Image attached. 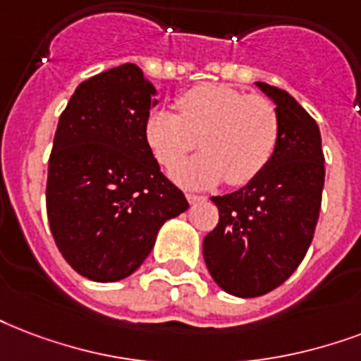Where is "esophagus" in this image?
Segmentation results:
<instances>
[{"label": "esophagus", "instance_id": "obj_1", "mask_svg": "<svg viewBox=\"0 0 361 361\" xmlns=\"http://www.w3.org/2000/svg\"><path fill=\"white\" fill-rule=\"evenodd\" d=\"M185 197H187V200L191 202V204H195V202H202V200H206V197H202V195H195V192H187Z\"/></svg>", "mask_w": 361, "mask_h": 361}]
</instances>
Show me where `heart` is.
Segmentation results:
<instances>
[{"instance_id": "b5f03b06", "label": "heart", "mask_w": 361, "mask_h": 361, "mask_svg": "<svg viewBox=\"0 0 361 361\" xmlns=\"http://www.w3.org/2000/svg\"><path fill=\"white\" fill-rule=\"evenodd\" d=\"M178 115L151 111L145 140L166 170L176 169L195 147L204 149L174 172L183 185L210 187L227 181L242 187L271 162L280 137L276 107L263 94L217 82H202L176 98Z\"/></svg>"}]
</instances>
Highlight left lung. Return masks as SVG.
<instances>
[{
    "label": "left lung",
    "mask_w": 361,
    "mask_h": 361,
    "mask_svg": "<svg viewBox=\"0 0 361 361\" xmlns=\"http://www.w3.org/2000/svg\"><path fill=\"white\" fill-rule=\"evenodd\" d=\"M276 104L280 137L254 181L212 197L219 221L202 242L212 279L231 295L259 297L284 284L314 236L324 189L320 128L286 90L257 82Z\"/></svg>",
    "instance_id": "8db88e82"
}]
</instances>
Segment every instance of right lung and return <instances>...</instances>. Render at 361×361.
<instances>
[{"label": "right lung", "instance_id": "obj_1", "mask_svg": "<svg viewBox=\"0 0 361 361\" xmlns=\"http://www.w3.org/2000/svg\"><path fill=\"white\" fill-rule=\"evenodd\" d=\"M155 89L136 64L82 81L49 157L47 217L71 269L117 282L144 263L157 233L189 208L145 140Z\"/></svg>", "mask_w": 361, "mask_h": 361}]
</instances>
